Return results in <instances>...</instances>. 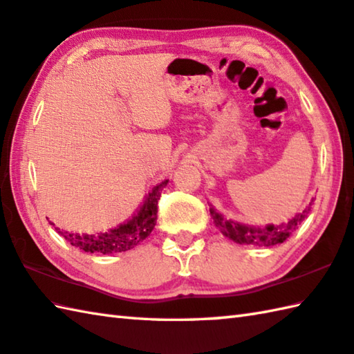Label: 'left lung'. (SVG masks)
I'll return each mask as SVG.
<instances>
[{"label":"left lung","instance_id":"1","mask_svg":"<svg viewBox=\"0 0 354 354\" xmlns=\"http://www.w3.org/2000/svg\"><path fill=\"white\" fill-rule=\"evenodd\" d=\"M313 201L315 199H311L306 209H304L301 213H296L288 223H282L279 225L267 224L264 227H259V225L242 224V223H238V221L224 218L223 214L218 213L214 209H210V214L213 218L214 225L219 228V232L223 233L225 238L236 242V244L254 245V247H273V245L282 244V242L296 230L297 225L307 218V214L311 210V205H313Z\"/></svg>","mask_w":354,"mask_h":354}]
</instances>
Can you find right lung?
<instances>
[{"label":"right lung","mask_w":354,"mask_h":354,"mask_svg":"<svg viewBox=\"0 0 354 354\" xmlns=\"http://www.w3.org/2000/svg\"><path fill=\"white\" fill-rule=\"evenodd\" d=\"M167 184H169V179H165V181L159 183L156 187H153V190L145 196V201L133 218L106 233L80 234V233L61 232L59 228H57V230L61 236L67 242H71L73 247H78L80 250H84L87 253L112 254V253L131 250V248H135L140 242H142L145 238H147L151 233V230L155 228L158 201H159V196H161L162 189Z\"/></svg>","instance_id":"1"}]
</instances>
